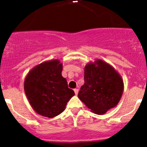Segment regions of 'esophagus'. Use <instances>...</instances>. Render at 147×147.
Listing matches in <instances>:
<instances>
[{
  "label": "esophagus",
  "mask_w": 147,
  "mask_h": 147,
  "mask_svg": "<svg viewBox=\"0 0 147 147\" xmlns=\"http://www.w3.org/2000/svg\"><path fill=\"white\" fill-rule=\"evenodd\" d=\"M74 90V93H75V94H76V95H77V94H78V92H79V90H78L77 88H75V89Z\"/></svg>",
  "instance_id": "obj_1"
}]
</instances>
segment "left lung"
Segmentation results:
<instances>
[{"instance_id": "left-lung-1", "label": "left lung", "mask_w": 147, "mask_h": 147, "mask_svg": "<svg viewBox=\"0 0 147 147\" xmlns=\"http://www.w3.org/2000/svg\"><path fill=\"white\" fill-rule=\"evenodd\" d=\"M84 80L78 97L92 112L102 115L118 105L124 83L110 65L101 59L90 62L85 67Z\"/></svg>"}]
</instances>
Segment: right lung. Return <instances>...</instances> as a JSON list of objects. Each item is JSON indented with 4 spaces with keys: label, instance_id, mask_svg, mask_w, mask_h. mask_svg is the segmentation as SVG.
I'll return each instance as SVG.
<instances>
[{
    "label": "right lung",
    "instance_id": "add662e5",
    "mask_svg": "<svg viewBox=\"0 0 147 147\" xmlns=\"http://www.w3.org/2000/svg\"><path fill=\"white\" fill-rule=\"evenodd\" d=\"M62 64L58 59L44 62L28 72L24 90L35 112L48 118L64 111L74 91L67 87L62 76Z\"/></svg>",
    "mask_w": 147,
    "mask_h": 147
}]
</instances>
